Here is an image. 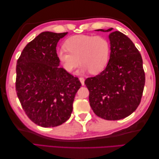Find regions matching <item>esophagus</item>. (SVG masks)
<instances>
[{
  "label": "esophagus",
  "instance_id": "esophagus-1",
  "mask_svg": "<svg viewBox=\"0 0 159 159\" xmlns=\"http://www.w3.org/2000/svg\"><path fill=\"white\" fill-rule=\"evenodd\" d=\"M79 80H80V83H81V85H84V84H85V79H84V78H83V77H80Z\"/></svg>",
  "mask_w": 159,
  "mask_h": 159
}]
</instances>
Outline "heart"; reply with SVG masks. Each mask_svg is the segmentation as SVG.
Returning a JSON list of instances; mask_svg holds the SVG:
<instances>
[{
  "label": "heart",
  "instance_id": "1",
  "mask_svg": "<svg viewBox=\"0 0 159 159\" xmlns=\"http://www.w3.org/2000/svg\"><path fill=\"white\" fill-rule=\"evenodd\" d=\"M64 46L66 50H58L57 56L67 72H73L80 63V72L89 70L92 74H97L109 61L110 43L103 36L74 35L66 40Z\"/></svg>",
  "mask_w": 159,
  "mask_h": 159
}]
</instances>
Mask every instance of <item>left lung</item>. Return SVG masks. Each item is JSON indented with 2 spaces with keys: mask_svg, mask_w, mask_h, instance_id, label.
I'll return each mask as SVG.
<instances>
[{
  "mask_svg": "<svg viewBox=\"0 0 159 159\" xmlns=\"http://www.w3.org/2000/svg\"><path fill=\"white\" fill-rule=\"evenodd\" d=\"M113 30H96L111 32L110 59L102 72L85 81L93 111L107 120L123 119L137 109L146 80L139 50L126 35Z\"/></svg>",
  "mask_w": 159,
  "mask_h": 159,
  "instance_id": "left-lung-1",
  "label": "left lung"
}]
</instances>
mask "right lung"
Instances as JSON below:
<instances>
[{
    "instance_id": "1",
    "label": "right lung",
    "mask_w": 159,
    "mask_h": 159,
    "mask_svg": "<svg viewBox=\"0 0 159 159\" xmlns=\"http://www.w3.org/2000/svg\"><path fill=\"white\" fill-rule=\"evenodd\" d=\"M67 33H40L23 49L16 65V93L29 119L40 126H59L71 116L81 83L61 67L56 47Z\"/></svg>"
}]
</instances>
